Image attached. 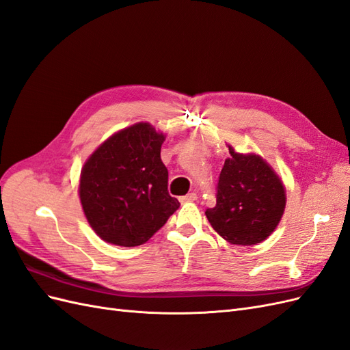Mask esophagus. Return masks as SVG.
Returning <instances> with one entry per match:
<instances>
[{
  "mask_svg": "<svg viewBox=\"0 0 350 350\" xmlns=\"http://www.w3.org/2000/svg\"><path fill=\"white\" fill-rule=\"evenodd\" d=\"M179 200H181L183 203H187V201H196V200H197V194H196V193H189V194L181 197Z\"/></svg>",
  "mask_w": 350,
  "mask_h": 350,
  "instance_id": "34e87169",
  "label": "esophagus"
}]
</instances>
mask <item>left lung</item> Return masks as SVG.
<instances>
[{"label":"left lung","instance_id":"obj_1","mask_svg":"<svg viewBox=\"0 0 350 350\" xmlns=\"http://www.w3.org/2000/svg\"><path fill=\"white\" fill-rule=\"evenodd\" d=\"M219 176L216 206L206 210L210 225L234 245H257L276 229L286 206L282 179L258 154L237 153Z\"/></svg>","mask_w":350,"mask_h":350}]
</instances>
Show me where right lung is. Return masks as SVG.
<instances>
[{
    "label": "right lung",
    "mask_w": 350,
    "mask_h": 350,
    "mask_svg": "<svg viewBox=\"0 0 350 350\" xmlns=\"http://www.w3.org/2000/svg\"><path fill=\"white\" fill-rule=\"evenodd\" d=\"M165 135L137 122L103 142L84 163L79 194L89 225L109 243L137 247L149 241L179 201L167 193L161 159Z\"/></svg>",
    "instance_id": "add662e5"
}]
</instances>
